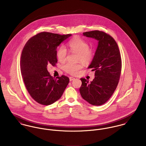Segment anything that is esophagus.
<instances>
[{
    "instance_id": "esophagus-1",
    "label": "esophagus",
    "mask_w": 146,
    "mask_h": 146,
    "mask_svg": "<svg viewBox=\"0 0 146 146\" xmlns=\"http://www.w3.org/2000/svg\"><path fill=\"white\" fill-rule=\"evenodd\" d=\"M69 79H70V82H71V81H72V80H74L75 79V78H74V77H72V76L70 77Z\"/></svg>"
}]
</instances>
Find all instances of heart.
Wrapping results in <instances>:
<instances>
[{"label":"heart","mask_w":146,"mask_h":146,"mask_svg":"<svg viewBox=\"0 0 146 146\" xmlns=\"http://www.w3.org/2000/svg\"><path fill=\"white\" fill-rule=\"evenodd\" d=\"M70 50L77 53V60L81 61L84 63L90 62L93 57L94 52L92 49L89 48V44L83 39L76 38L71 40L68 42ZM67 49L64 46H61L57 52V56L58 60L63 62L67 57ZM83 67L81 63L67 62L63 65V70L71 75L76 74Z\"/></svg>","instance_id":"heart-1"}]
</instances>
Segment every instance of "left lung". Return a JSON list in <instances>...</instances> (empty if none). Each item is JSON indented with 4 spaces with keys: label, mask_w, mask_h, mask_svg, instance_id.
<instances>
[{
    "label": "left lung",
    "mask_w": 146,
    "mask_h": 146,
    "mask_svg": "<svg viewBox=\"0 0 146 146\" xmlns=\"http://www.w3.org/2000/svg\"><path fill=\"white\" fill-rule=\"evenodd\" d=\"M83 35L96 39L98 46L93 59L88 66L95 71L92 82L81 78L80 94L84 100L94 106L105 104L114 93L120 77L121 58L114 39L104 32L94 30Z\"/></svg>",
    "instance_id": "left-lung-1"
}]
</instances>
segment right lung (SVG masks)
<instances>
[{
	"instance_id": "add662e5",
	"label": "right lung",
	"mask_w": 146,
	"mask_h": 146,
	"mask_svg": "<svg viewBox=\"0 0 146 146\" xmlns=\"http://www.w3.org/2000/svg\"><path fill=\"white\" fill-rule=\"evenodd\" d=\"M71 35L42 32L31 38L23 47L21 74L30 95L39 104L50 105L58 100L69 83L64 75L53 78L47 66L56 65L57 47Z\"/></svg>"
}]
</instances>
